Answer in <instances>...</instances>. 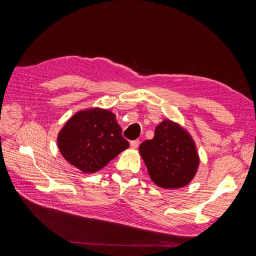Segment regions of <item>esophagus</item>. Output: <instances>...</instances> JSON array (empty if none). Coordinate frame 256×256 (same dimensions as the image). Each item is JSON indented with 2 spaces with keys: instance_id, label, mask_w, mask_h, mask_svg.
<instances>
[{
  "instance_id": "esophagus-1",
  "label": "esophagus",
  "mask_w": 256,
  "mask_h": 256,
  "mask_svg": "<svg viewBox=\"0 0 256 256\" xmlns=\"http://www.w3.org/2000/svg\"><path fill=\"white\" fill-rule=\"evenodd\" d=\"M140 146V140H131L130 142V147L132 149H138Z\"/></svg>"
}]
</instances>
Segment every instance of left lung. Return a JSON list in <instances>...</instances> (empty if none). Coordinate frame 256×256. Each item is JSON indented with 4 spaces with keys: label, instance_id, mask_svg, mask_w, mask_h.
Wrapping results in <instances>:
<instances>
[{
    "label": "left lung",
    "instance_id": "left-lung-1",
    "mask_svg": "<svg viewBox=\"0 0 256 256\" xmlns=\"http://www.w3.org/2000/svg\"><path fill=\"white\" fill-rule=\"evenodd\" d=\"M140 154L151 180L164 188L188 186L200 164L192 138L171 120H164L156 126L154 138L140 144Z\"/></svg>",
    "mask_w": 256,
    "mask_h": 256
}]
</instances>
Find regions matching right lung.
I'll return each instance as SVG.
<instances>
[{
	"label": "right lung",
	"instance_id": "1",
	"mask_svg": "<svg viewBox=\"0 0 256 256\" xmlns=\"http://www.w3.org/2000/svg\"><path fill=\"white\" fill-rule=\"evenodd\" d=\"M59 152L86 174L98 172L129 147L116 114L94 107L76 112L58 133Z\"/></svg>",
	"mask_w": 256,
	"mask_h": 256
}]
</instances>
